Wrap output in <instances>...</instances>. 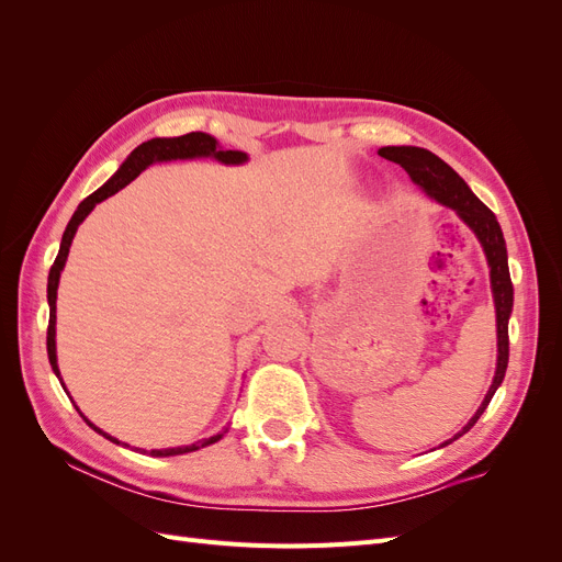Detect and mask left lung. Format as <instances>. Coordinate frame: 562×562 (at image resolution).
Here are the masks:
<instances>
[{
    "instance_id": "obj_1",
    "label": "left lung",
    "mask_w": 562,
    "mask_h": 562,
    "mask_svg": "<svg viewBox=\"0 0 562 562\" xmlns=\"http://www.w3.org/2000/svg\"><path fill=\"white\" fill-rule=\"evenodd\" d=\"M380 157L401 164L424 192H427L431 199H436L438 203H443V206H450L459 217H462L464 223L475 232V236H479L490 265L492 295H495V307H497V347H499L497 372H495V380H492L485 401L479 407V413L469 419L467 427L454 438L446 440L443 446H448L459 436H464L473 424L479 422V417L485 413L487 403L492 401V396H495L497 386L502 384L506 366H508V316H512V307H514V283H512V274H508L504 234L495 213H492L485 203L469 190V184L459 178L443 159L436 157L434 151L422 149V147H382Z\"/></svg>"
}]
</instances>
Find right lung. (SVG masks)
<instances>
[{
  "label": "right lung",
  "instance_id": "obj_1",
  "mask_svg": "<svg viewBox=\"0 0 562 562\" xmlns=\"http://www.w3.org/2000/svg\"><path fill=\"white\" fill-rule=\"evenodd\" d=\"M194 157H215L217 161L223 164H244L246 161V155L244 151H234V149H217V140L211 138L209 133H187V135H178V138H151L143 145L135 147L131 151V157L122 164V168L100 187L98 192H93L91 196L83 199L79 203V209L75 211L72 220L67 223L65 227V234H63V241H60V250L56 255L54 265H50V271H48V330H46V351H48V361H50V368H54L56 375L60 378L58 372V363H56V291H58V279H60V271L65 267V260H67V252H70V246H72V239H75V232L77 227L83 223V217H87L93 209L95 203L105 201L108 196L116 194L119 190H124V187L138 178L145 168L149 164L155 161H171V159H194ZM63 384V382H60ZM89 422V419H87ZM89 427H93V424L89 422ZM98 434H103L105 438H110L112 443H119L116 438L108 436L105 431H100L98 427H93ZM223 438V434L217 436H211V438H203L199 440V443L194 446H182V448H168V450H149L151 457H171V454H184V452H192V450H199V448H206L211 443H217V440ZM147 452V450H143Z\"/></svg>",
  "mask_w": 562,
  "mask_h": 562
}]
</instances>
